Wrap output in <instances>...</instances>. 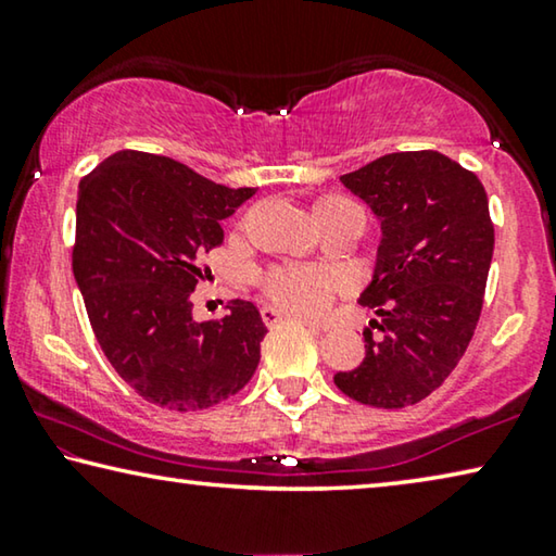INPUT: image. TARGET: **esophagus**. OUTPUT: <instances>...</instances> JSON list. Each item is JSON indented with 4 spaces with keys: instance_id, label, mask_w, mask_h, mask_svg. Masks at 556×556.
Masks as SVG:
<instances>
[{
    "instance_id": "34e87169",
    "label": "esophagus",
    "mask_w": 556,
    "mask_h": 556,
    "mask_svg": "<svg viewBox=\"0 0 556 556\" xmlns=\"http://www.w3.org/2000/svg\"><path fill=\"white\" fill-rule=\"evenodd\" d=\"M260 314H262V321L267 327H275V325H279V321H296V325H304V327L319 331V325H314V321H306L302 317H294V314L279 312V309H275V306H262Z\"/></svg>"
}]
</instances>
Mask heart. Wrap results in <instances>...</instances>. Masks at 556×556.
I'll return each mask as SVG.
<instances>
[{
  "label": "heart",
  "mask_w": 556,
  "mask_h": 556,
  "mask_svg": "<svg viewBox=\"0 0 556 556\" xmlns=\"http://www.w3.org/2000/svg\"><path fill=\"white\" fill-rule=\"evenodd\" d=\"M346 214H364L362 206L350 197L327 194L317 202V217L321 227ZM264 294L281 309L296 317L319 319L331 309L337 294L344 289V277L334 269L304 267V264H279L260 275Z\"/></svg>",
  "instance_id": "1"
}]
</instances>
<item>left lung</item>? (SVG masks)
I'll list each match as a JSON object with an SVG mask.
<instances>
[{"label": "left lung", "mask_w": 556, "mask_h": 556, "mask_svg": "<svg viewBox=\"0 0 556 556\" xmlns=\"http://www.w3.org/2000/svg\"><path fill=\"white\" fill-rule=\"evenodd\" d=\"M339 179L382 219V244L359 296L379 321L364 329V362L334 384L369 407H409L442 387L475 337L494 252L490 202L475 172L432 149Z\"/></svg>", "instance_id": "obj_1"}]
</instances>
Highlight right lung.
<instances>
[{"instance_id":"obj_1","label":"right lung","mask_w":556,"mask_h":556,"mask_svg":"<svg viewBox=\"0 0 556 556\" xmlns=\"http://www.w3.org/2000/svg\"><path fill=\"white\" fill-rule=\"evenodd\" d=\"M254 194L169 156L124 149L79 181L72 269L104 357L142 400L197 412L229 400L260 364L267 327L252 302L192 319L202 256L225 242L222 219Z\"/></svg>"}]
</instances>
